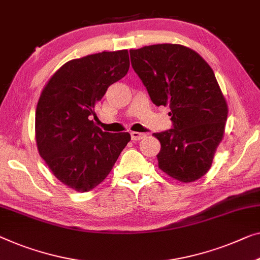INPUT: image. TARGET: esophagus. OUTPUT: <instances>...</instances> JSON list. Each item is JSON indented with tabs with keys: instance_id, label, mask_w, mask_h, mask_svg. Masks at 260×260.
<instances>
[{
	"instance_id": "34e87169",
	"label": "esophagus",
	"mask_w": 260,
	"mask_h": 260,
	"mask_svg": "<svg viewBox=\"0 0 260 260\" xmlns=\"http://www.w3.org/2000/svg\"><path fill=\"white\" fill-rule=\"evenodd\" d=\"M145 137V134H141V133H131V139H133L134 142H137V141H141Z\"/></svg>"
}]
</instances>
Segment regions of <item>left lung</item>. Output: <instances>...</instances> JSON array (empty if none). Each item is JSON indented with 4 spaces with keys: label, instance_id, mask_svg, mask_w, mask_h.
<instances>
[{
    "label": "left lung",
    "instance_id": "obj_1",
    "mask_svg": "<svg viewBox=\"0 0 260 260\" xmlns=\"http://www.w3.org/2000/svg\"><path fill=\"white\" fill-rule=\"evenodd\" d=\"M130 57L152 103L170 108L174 127L152 135L160 143L158 168L182 183L202 178L211 168L229 114L211 67L180 44L131 49Z\"/></svg>",
    "mask_w": 260,
    "mask_h": 260
}]
</instances>
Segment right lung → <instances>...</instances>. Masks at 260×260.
I'll return each mask as SVG.
<instances>
[{
  "instance_id": "1",
  "label": "right lung",
  "mask_w": 260,
  "mask_h": 260,
  "mask_svg": "<svg viewBox=\"0 0 260 260\" xmlns=\"http://www.w3.org/2000/svg\"><path fill=\"white\" fill-rule=\"evenodd\" d=\"M127 50L103 51L71 59L47 82L35 116L37 150L59 182L88 192L107 178L130 142L129 133H104L97 103L107 89L125 76Z\"/></svg>"
}]
</instances>
